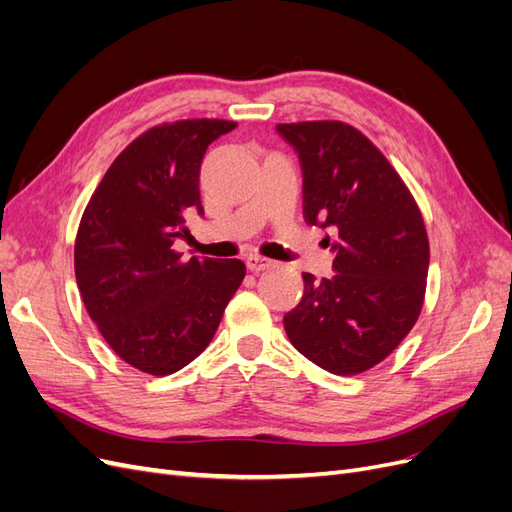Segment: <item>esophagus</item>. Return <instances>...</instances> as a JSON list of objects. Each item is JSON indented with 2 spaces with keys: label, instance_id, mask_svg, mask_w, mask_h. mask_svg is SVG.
Segmentation results:
<instances>
[{
  "label": "esophagus",
  "instance_id": "esophagus-1",
  "mask_svg": "<svg viewBox=\"0 0 512 512\" xmlns=\"http://www.w3.org/2000/svg\"><path fill=\"white\" fill-rule=\"evenodd\" d=\"M273 265H275L273 260H269V258H262V256H256V254H252L250 258H247V269H250L252 273L267 271V269H271Z\"/></svg>",
  "mask_w": 512,
  "mask_h": 512
}]
</instances>
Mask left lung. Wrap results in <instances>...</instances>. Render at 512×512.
I'll return each mask as SVG.
<instances>
[{
    "instance_id": "1",
    "label": "left lung",
    "mask_w": 512,
    "mask_h": 512,
    "mask_svg": "<svg viewBox=\"0 0 512 512\" xmlns=\"http://www.w3.org/2000/svg\"><path fill=\"white\" fill-rule=\"evenodd\" d=\"M299 153L303 215L337 230L331 280L303 273L301 303L284 316L292 346L335 376L384 361L423 309L429 239L421 209L391 162L344 121L280 123Z\"/></svg>"
}]
</instances>
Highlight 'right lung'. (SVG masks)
Instances as JSON below:
<instances>
[{
  "mask_svg": "<svg viewBox=\"0 0 512 512\" xmlns=\"http://www.w3.org/2000/svg\"><path fill=\"white\" fill-rule=\"evenodd\" d=\"M235 121L181 119L123 149L89 198L74 273L89 318L119 359L149 376L192 363L245 277L237 258L181 260L185 215L198 211L200 162Z\"/></svg>",
  "mask_w": 512,
  "mask_h": 512,
  "instance_id": "right-lung-1",
  "label": "right lung"
}]
</instances>
